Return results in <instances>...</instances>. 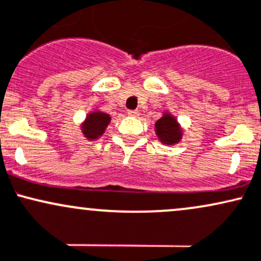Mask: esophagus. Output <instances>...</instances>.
<instances>
[{"instance_id": "34e87169", "label": "esophagus", "mask_w": 261, "mask_h": 261, "mask_svg": "<svg viewBox=\"0 0 261 261\" xmlns=\"http://www.w3.org/2000/svg\"><path fill=\"white\" fill-rule=\"evenodd\" d=\"M127 113H128V116H130V117L139 116V112H138V111H136V110H129Z\"/></svg>"}]
</instances>
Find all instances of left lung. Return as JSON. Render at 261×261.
Segmentation results:
<instances>
[{
    "label": "left lung",
    "instance_id": "left-lung-1",
    "mask_svg": "<svg viewBox=\"0 0 261 261\" xmlns=\"http://www.w3.org/2000/svg\"><path fill=\"white\" fill-rule=\"evenodd\" d=\"M155 133L163 144L168 145L176 144L182 137V130H181L176 118L168 112L164 113L162 118L158 119L155 123Z\"/></svg>",
    "mask_w": 261,
    "mask_h": 261
}]
</instances>
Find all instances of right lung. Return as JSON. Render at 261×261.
Segmentation results:
<instances>
[{
    "instance_id": "add662e5",
    "label": "right lung",
    "mask_w": 261,
    "mask_h": 261,
    "mask_svg": "<svg viewBox=\"0 0 261 261\" xmlns=\"http://www.w3.org/2000/svg\"><path fill=\"white\" fill-rule=\"evenodd\" d=\"M111 117L110 115L105 112H99V111H95V112L89 113L86 116V119L83 123V133L85 138L89 140L97 139L101 136H103L105 130H106L107 125L110 124Z\"/></svg>"
}]
</instances>
